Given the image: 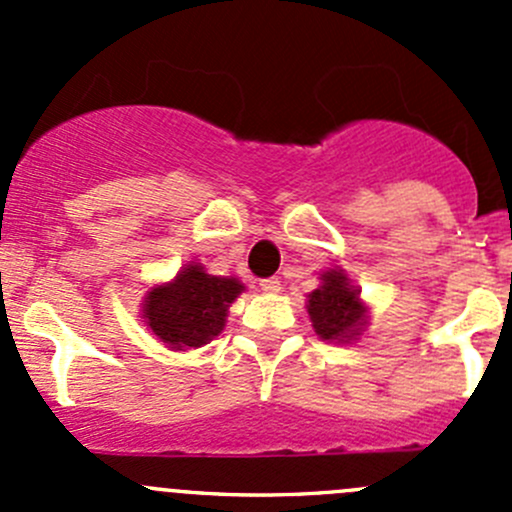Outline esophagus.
<instances>
[{
  "label": "esophagus",
  "mask_w": 512,
  "mask_h": 512,
  "mask_svg": "<svg viewBox=\"0 0 512 512\" xmlns=\"http://www.w3.org/2000/svg\"><path fill=\"white\" fill-rule=\"evenodd\" d=\"M260 287H262V292H267V294H275V292H280V289H282L277 277H267V280L260 282Z\"/></svg>",
  "instance_id": "1"
}]
</instances>
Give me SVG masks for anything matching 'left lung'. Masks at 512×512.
I'll list each match as a JSON object with an SVG mask.
<instances>
[{
    "mask_svg": "<svg viewBox=\"0 0 512 512\" xmlns=\"http://www.w3.org/2000/svg\"><path fill=\"white\" fill-rule=\"evenodd\" d=\"M319 280V287L307 294V314L314 332L324 342H356L369 327V304L361 299V289L352 285L342 267H329Z\"/></svg>",
    "mask_w": 512,
    "mask_h": 512,
    "instance_id": "8db88e82",
    "label": "left lung"
}]
</instances>
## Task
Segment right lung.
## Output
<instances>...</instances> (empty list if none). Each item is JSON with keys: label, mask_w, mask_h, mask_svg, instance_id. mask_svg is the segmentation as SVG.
<instances>
[{"label": "right lung", "mask_w": 512, "mask_h": 512, "mask_svg": "<svg viewBox=\"0 0 512 512\" xmlns=\"http://www.w3.org/2000/svg\"><path fill=\"white\" fill-rule=\"evenodd\" d=\"M245 292L237 277L210 275L200 262H188L168 282H158L141 302L148 332L173 352L200 349L220 337L232 302Z\"/></svg>", "instance_id": "1"}]
</instances>
